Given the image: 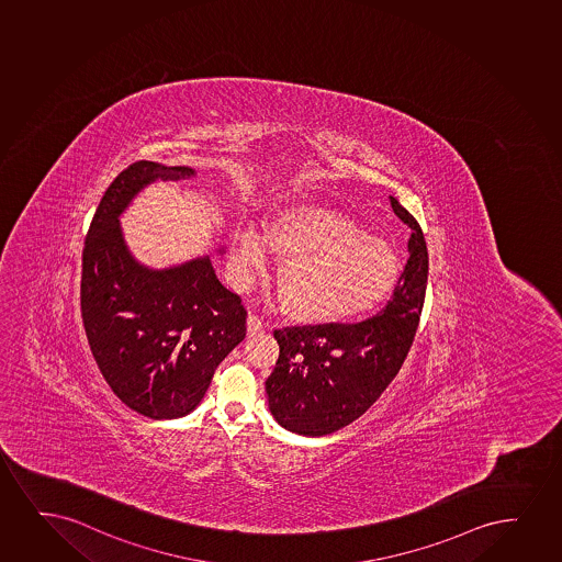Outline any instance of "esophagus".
Here are the masks:
<instances>
[{"instance_id":"34e87169","label":"esophagus","mask_w":562,"mask_h":562,"mask_svg":"<svg viewBox=\"0 0 562 562\" xmlns=\"http://www.w3.org/2000/svg\"><path fill=\"white\" fill-rule=\"evenodd\" d=\"M263 330H266L263 321L258 315H255V313H250L249 319H247V333H249V336L262 335Z\"/></svg>"}]
</instances>
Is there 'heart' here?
<instances>
[{
  "mask_svg": "<svg viewBox=\"0 0 562 562\" xmlns=\"http://www.w3.org/2000/svg\"><path fill=\"white\" fill-rule=\"evenodd\" d=\"M268 249L284 260L278 273L291 317L307 325H338L376 310L398 281L390 243L367 234L348 214L321 205L279 209L263 235L235 229L232 250L241 273L268 263Z\"/></svg>",
  "mask_w": 562,
  "mask_h": 562,
  "instance_id": "b5f03b06",
  "label": "heart"
}]
</instances>
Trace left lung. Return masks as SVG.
<instances>
[{
    "mask_svg": "<svg viewBox=\"0 0 562 562\" xmlns=\"http://www.w3.org/2000/svg\"><path fill=\"white\" fill-rule=\"evenodd\" d=\"M391 209L411 229L408 260L387 306L353 325L276 330L279 359L266 393L273 418L292 434L321 437L348 426L376 403L413 346L426 299V239L395 198Z\"/></svg>",
    "mask_w": 562,
    "mask_h": 562,
    "instance_id": "1",
    "label": "left lung"
}]
</instances>
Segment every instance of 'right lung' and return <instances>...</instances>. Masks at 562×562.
I'll use <instances>...</instances> for the list:
<instances>
[{
  "label": "right lung",
  "mask_w": 562,
  "mask_h": 562,
  "mask_svg": "<svg viewBox=\"0 0 562 562\" xmlns=\"http://www.w3.org/2000/svg\"><path fill=\"white\" fill-rule=\"evenodd\" d=\"M190 167L136 161L100 200L87 232L81 317L102 376L135 413L180 418L200 405L214 370L247 335L241 299L209 256L151 270L127 249L120 214L156 180H184Z\"/></svg>",
  "instance_id": "obj_1"
}]
</instances>
